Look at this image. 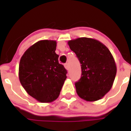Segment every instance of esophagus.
Segmentation results:
<instances>
[{
	"label": "esophagus",
	"mask_w": 131,
	"mask_h": 131,
	"mask_svg": "<svg viewBox=\"0 0 131 131\" xmlns=\"http://www.w3.org/2000/svg\"><path fill=\"white\" fill-rule=\"evenodd\" d=\"M64 67H65V68H66V69H67V70H68V69H69V64H68V63H65L64 64Z\"/></svg>",
	"instance_id": "esophagus-1"
}]
</instances>
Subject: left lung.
<instances>
[{
	"instance_id": "obj_1",
	"label": "left lung",
	"mask_w": 131,
	"mask_h": 131,
	"mask_svg": "<svg viewBox=\"0 0 131 131\" xmlns=\"http://www.w3.org/2000/svg\"><path fill=\"white\" fill-rule=\"evenodd\" d=\"M68 43L81 64V77L75 84L77 94L88 102L100 100L110 91L116 75L112 53L104 44L91 38H77Z\"/></svg>"
}]
</instances>
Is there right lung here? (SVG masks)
Wrapping results in <instances>:
<instances>
[{
	"instance_id": "obj_1",
	"label": "right lung",
	"mask_w": 131,
	"mask_h": 131,
	"mask_svg": "<svg viewBox=\"0 0 131 131\" xmlns=\"http://www.w3.org/2000/svg\"><path fill=\"white\" fill-rule=\"evenodd\" d=\"M56 49V40H39L27 50L19 62L21 84L28 94L41 103L56 100L67 78V70L59 63Z\"/></svg>"
}]
</instances>
